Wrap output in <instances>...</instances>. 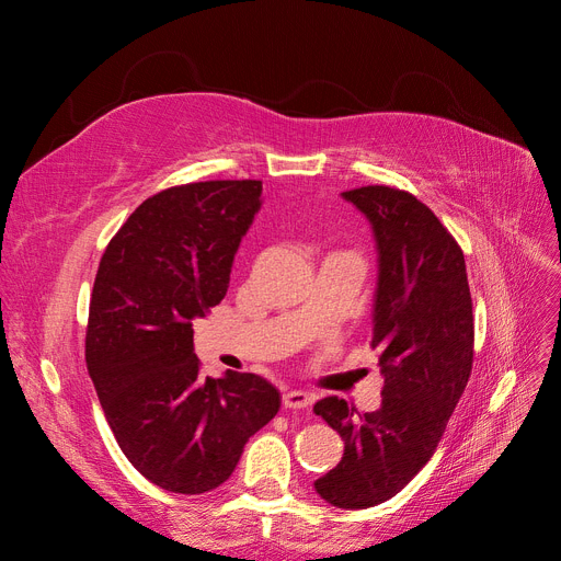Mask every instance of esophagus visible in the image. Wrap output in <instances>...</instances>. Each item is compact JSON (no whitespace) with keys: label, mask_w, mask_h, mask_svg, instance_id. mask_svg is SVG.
Returning a JSON list of instances; mask_svg holds the SVG:
<instances>
[{"label":"esophagus","mask_w":561,"mask_h":561,"mask_svg":"<svg viewBox=\"0 0 561 561\" xmlns=\"http://www.w3.org/2000/svg\"><path fill=\"white\" fill-rule=\"evenodd\" d=\"M313 400H316L313 393H309V390H299V388L285 390L283 393V404L287 407V410H304V407H309Z\"/></svg>","instance_id":"obj_1"}]
</instances>
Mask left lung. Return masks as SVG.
Listing matches in <instances>:
<instances>
[{"instance_id":"obj_1","label":"left lung","mask_w":561,"mask_h":561,"mask_svg":"<svg viewBox=\"0 0 561 561\" xmlns=\"http://www.w3.org/2000/svg\"><path fill=\"white\" fill-rule=\"evenodd\" d=\"M377 245L369 346L383 371L381 407L355 414L322 398L313 412L344 439V456L313 482L334 507L363 511L393 499L431 461L472 367V299L466 260L428 206L390 186L342 194Z\"/></svg>"}]
</instances>
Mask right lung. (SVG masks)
<instances>
[{"label":"right lung","mask_w":561,"mask_h":561,"mask_svg":"<svg viewBox=\"0 0 561 561\" xmlns=\"http://www.w3.org/2000/svg\"><path fill=\"white\" fill-rule=\"evenodd\" d=\"M262 208L260 180L194 182L138 206L100 262L87 365L118 447L173 494L225 484L248 439L280 410L257 375H198L192 320L225 299Z\"/></svg>","instance_id":"right-lung-1"}]
</instances>
